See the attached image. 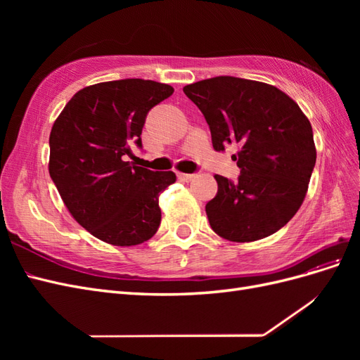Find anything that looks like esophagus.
I'll return each instance as SVG.
<instances>
[{"label":"esophagus","mask_w":360,"mask_h":360,"mask_svg":"<svg viewBox=\"0 0 360 360\" xmlns=\"http://www.w3.org/2000/svg\"><path fill=\"white\" fill-rule=\"evenodd\" d=\"M177 179L180 181H191L195 179V174H186V172H177Z\"/></svg>","instance_id":"34e87169"}]
</instances>
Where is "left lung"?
Listing matches in <instances>:
<instances>
[{
  "label": "left lung",
  "mask_w": 360,
  "mask_h": 360,
  "mask_svg": "<svg viewBox=\"0 0 360 360\" xmlns=\"http://www.w3.org/2000/svg\"><path fill=\"white\" fill-rule=\"evenodd\" d=\"M184 94L210 127L213 148L226 144L240 176H214L217 193L205 204L212 230L231 242H254L281 230L308 191L317 151L309 120L276 86L236 76L186 85Z\"/></svg>",
  "instance_id": "obj_1"
}]
</instances>
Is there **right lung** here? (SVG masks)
Returning a JSON list of instances; mask_svg holds the SVG:
<instances>
[{
  "instance_id": "1",
  "label": "right lung",
  "mask_w": 360,
  "mask_h": 360,
  "mask_svg": "<svg viewBox=\"0 0 360 360\" xmlns=\"http://www.w3.org/2000/svg\"><path fill=\"white\" fill-rule=\"evenodd\" d=\"M174 93L150 79H118L85 86L56 120L49 136V176L69 212L94 237L134 246L160 225L159 193L176 181L172 171L127 162L143 148L147 114Z\"/></svg>"
}]
</instances>
